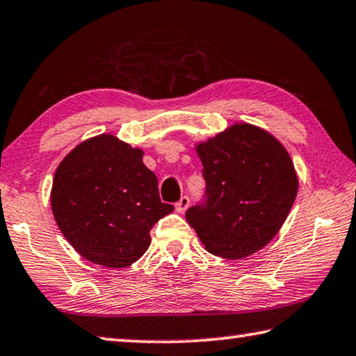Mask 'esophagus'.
Listing matches in <instances>:
<instances>
[{"label": "esophagus", "mask_w": 356, "mask_h": 356, "mask_svg": "<svg viewBox=\"0 0 356 356\" xmlns=\"http://www.w3.org/2000/svg\"><path fill=\"white\" fill-rule=\"evenodd\" d=\"M188 207H189V197H181V199H179V202L177 203V205H175V209H177L178 213H184L186 209H188Z\"/></svg>", "instance_id": "1"}]
</instances>
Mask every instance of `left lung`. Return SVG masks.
Segmentation results:
<instances>
[{
  "instance_id": "8db88e82",
  "label": "left lung",
  "mask_w": 356,
  "mask_h": 356,
  "mask_svg": "<svg viewBox=\"0 0 356 356\" xmlns=\"http://www.w3.org/2000/svg\"><path fill=\"white\" fill-rule=\"evenodd\" d=\"M207 202L186 219L209 254L240 260L265 248L281 230L298 192L289 151L270 132L235 123L195 145Z\"/></svg>"
}]
</instances>
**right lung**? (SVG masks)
<instances>
[{
	"label": "right lung",
	"mask_w": 356,
	"mask_h": 356,
	"mask_svg": "<svg viewBox=\"0 0 356 356\" xmlns=\"http://www.w3.org/2000/svg\"><path fill=\"white\" fill-rule=\"evenodd\" d=\"M51 213L81 257L124 268L149 248V230L173 211L162 203L156 175L143 149L113 134L86 138L58 165L50 192Z\"/></svg>",
	"instance_id": "obj_1"
}]
</instances>
